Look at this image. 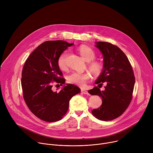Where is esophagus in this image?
<instances>
[{
  "instance_id": "esophagus-1",
  "label": "esophagus",
  "mask_w": 153,
  "mask_h": 153,
  "mask_svg": "<svg viewBox=\"0 0 153 153\" xmlns=\"http://www.w3.org/2000/svg\"><path fill=\"white\" fill-rule=\"evenodd\" d=\"M81 92H82V93H83L84 94H89L88 91H86V90H81Z\"/></svg>"
}]
</instances>
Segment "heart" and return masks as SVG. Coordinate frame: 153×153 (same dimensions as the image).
Returning <instances> with one entry per match:
<instances>
[{"label": "heart", "instance_id": "heart-1", "mask_svg": "<svg viewBox=\"0 0 153 153\" xmlns=\"http://www.w3.org/2000/svg\"><path fill=\"white\" fill-rule=\"evenodd\" d=\"M77 51L86 61H91L89 63V68L93 75L99 76L103 72L104 69L103 63L97 60H93L96 57V53L91 48L86 45H80L78 48ZM68 56V53L64 52L58 58V66L62 70H65L67 68V59ZM89 79L90 74L86 72L73 71L67 76V81L68 83L79 86H83Z\"/></svg>", "mask_w": 153, "mask_h": 153}]
</instances>
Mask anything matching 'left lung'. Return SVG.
I'll use <instances>...</instances> for the list:
<instances>
[{
	"label": "left lung",
	"mask_w": 153,
	"mask_h": 153,
	"mask_svg": "<svg viewBox=\"0 0 153 153\" xmlns=\"http://www.w3.org/2000/svg\"><path fill=\"white\" fill-rule=\"evenodd\" d=\"M96 46L103 54L104 69L95 83H105L106 86L104 91L97 86L88 91L102 99L101 106L91 113L100 120H112L120 116L131 102L135 76L128 57L119 47L105 42H98Z\"/></svg>",
	"instance_id": "8db88e82"
}]
</instances>
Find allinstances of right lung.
<instances>
[{
  "instance_id": "right-lung-1",
  "label": "right lung",
  "mask_w": 153,
  "mask_h": 153,
  "mask_svg": "<svg viewBox=\"0 0 153 153\" xmlns=\"http://www.w3.org/2000/svg\"><path fill=\"white\" fill-rule=\"evenodd\" d=\"M73 45L63 40L46 41L31 53L24 65L21 77L24 99L30 110L43 121L61 120L68 111L71 97L80 92L78 86L72 84L59 92L52 88L54 83H65L57 60Z\"/></svg>"
}]
</instances>
